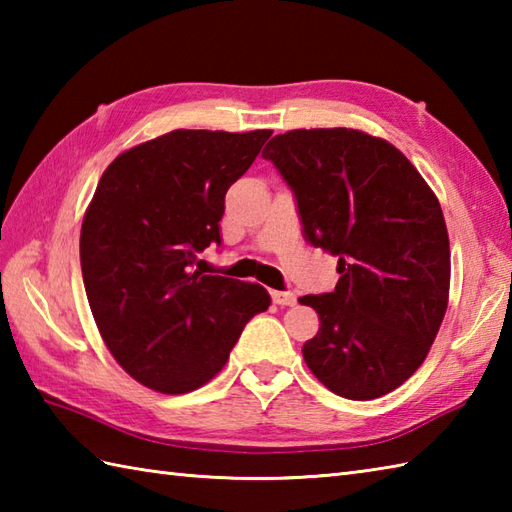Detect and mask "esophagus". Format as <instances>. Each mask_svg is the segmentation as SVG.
Returning <instances> with one entry per match:
<instances>
[{"label": "esophagus", "instance_id": "obj_1", "mask_svg": "<svg viewBox=\"0 0 512 512\" xmlns=\"http://www.w3.org/2000/svg\"><path fill=\"white\" fill-rule=\"evenodd\" d=\"M270 297L277 303V306H295L297 297L292 295V292H284V290H273L270 292Z\"/></svg>", "mask_w": 512, "mask_h": 512}]
</instances>
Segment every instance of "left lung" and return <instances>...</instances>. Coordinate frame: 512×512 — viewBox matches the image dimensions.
<instances>
[{"instance_id": "1", "label": "left lung", "mask_w": 512, "mask_h": 512, "mask_svg": "<svg viewBox=\"0 0 512 512\" xmlns=\"http://www.w3.org/2000/svg\"><path fill=\"white\" fill-rule=\"evenodd\" d=\"M266 160L297 198L303 235L339 257V281L299 303L321 328L303 345L336 396L372 400L427 358L449 303V233L436 193L402 151L358 129H292Z\"/></svg>"}]
</instances>
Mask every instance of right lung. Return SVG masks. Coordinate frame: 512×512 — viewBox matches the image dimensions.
<instances>
[{"mask_svg": "<svg viewBox=\"0 0 512 512\" xmlns=\"http://www.w3.org/2000/svg\"><path fill=\"white\" fill-rule=\"evenodd\" d=\"M270 129H176L123 151L99 180L81 226V270L107 350L160 394H187L226 365L264 286L202 275L195 255L220 246L224 195Z\"/></svg>", "mask_w": 512, "mask_h": 512, "instance_id": "add662e5", "label": "right lung"}]
</instances>
